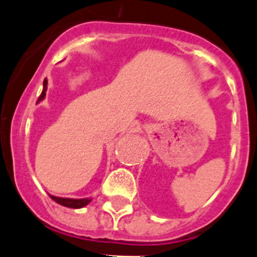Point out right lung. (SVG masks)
Segmentation results:
<instances>
[{
    "mask_svg": "<svg viewBox=\"0 0 257 257\" xmlns=\"http://www.w3.org/2000/svg\"><path fill=\"white\" fill-rule=\"evenodd\" d=\"M47 87H48V80L45 78L44 82H43V91H42V95L39 96V99L38 101L43 100L45 97V92H47ZM52 198V200H54L56 203L58 204L63 205V207L67 208H73V209H78V208H83L85 205H87L92 199L90 198H86V199H69V198H58V196H54V195H49Z\"/></svg>",
    "mask_w": 257,
    "mask_h": 257,
    "instance_id": "1",
    "label": "right lung"
}]
</instances>
